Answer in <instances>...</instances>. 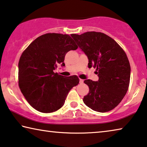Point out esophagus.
<instances>
[{
  "label": "esophagus",
  "instance_id": "1",
  "mask_svg": "<svg viewBox=\"0 0 147 147\" xmlns=\"http://www.w3.org/2000/svg\"><path fill=\"white\" fill-rule=\"evenodd\" d=\"M79 82H80V83H83V82H84V80H83L82 79H80Z\"/></svg>",
  "mask_w": 147,
  "mask_h": 147
}]
</instances>
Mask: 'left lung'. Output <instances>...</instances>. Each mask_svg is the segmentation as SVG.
Returning a JSON list of instances; mask_svg holds the SVG:
<instances>
[{
    "mask_svg": "<svg viewBox=\"0 0 147 147\" xmlns=\"http://www.w3.org/2000/svg\"><path fill=\"white\" fill-rule=\"evenodd\" d=\"M88 59V67L96 69L99 79L85 80L89 93L83 102L92 110L106 112L115 108L127 92L131 67L125 53L110 37L101 32L72 34Z\"/></svg>",
    "mask_w": 147,
    "mask_h": 147,
    "instance_id": "left-lung-1",
    "label": "left lung"
}]
</instances>
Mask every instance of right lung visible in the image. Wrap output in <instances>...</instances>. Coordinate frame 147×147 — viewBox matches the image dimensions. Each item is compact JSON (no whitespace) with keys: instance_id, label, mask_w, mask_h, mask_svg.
I'll use <instances>...</instances> for the list:
<instances>
[{"instance_id":"obj_1","label":"right lung","mask_w":147,"mask_h":147,"mask_svg":"<svg viewBox=\"0 0 147 147\" xmlns=\"http://www.w3.org/2000/svg\"><path fill=\"white\" fill-rule=\"evenodd\" d=\"M77 48L69 35L49 33L36 38L22 53L18 63L19 87L36 110H58L69 91L79 83L75 75L65 77L54 72L59 65H65L67 53Z\"/></svg>"}]
</instances>
